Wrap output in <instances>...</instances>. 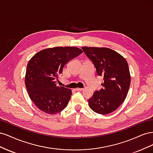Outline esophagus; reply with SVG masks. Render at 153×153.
I'll return each instance as SVG.
<instances>
[{"mask_svg":"<svg viewBox=\"0 0 153 153\" xmlns=\"http://www.w3.org/2000/svg\"><path fill=\"white\" fill-rule=\"evenodd\" d=\"M75 90L76 91H82L84 90V88H76V89H75Z\"/></svg>","mask_w":153,"mask_h":153,"instance_id":"34e87169","label":"esophagus"}]
</instances>
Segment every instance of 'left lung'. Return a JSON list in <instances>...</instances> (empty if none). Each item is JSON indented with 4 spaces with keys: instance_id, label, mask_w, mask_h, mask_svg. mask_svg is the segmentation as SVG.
<instances>
[{
    "instance_id": "obj_1",
    "label": "left lung",
    "mask_w": 153,
    "mask_h": 153,
    "mask_svg": "<svg viewBox=\"0 0 153 153\" xmlns=\"http://www.w3.org/2000/svg\"><path fill=\"white\" fill-rule=\"evenodd\" d=\"M82 49L103 77V88L94 92L88 100L90 108L100 114L112 113L126 99L130 85L131 76L128 64L121 55L108 48L87 47Z\"/></svg>"
}]
</instances>
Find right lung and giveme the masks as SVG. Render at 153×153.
Returning a JSON list of instances; mask_svg holds the SVG:
<instances>
[{"label": "right lung", "instance_id": "1", "mask_svg": "<svg viewBox=\"0 0 153 153\" xmlns=\"http://www.w3.org/2000/svg\"><path fill=\"white\" fill-rule=\"evenodd\" d=\"M83 51L77 47H54L39 51L27 64L25 83L30 100L40 110L57 114L65 108L72 91L57 86L64 66Z\"/></svg>", "mask_w": 153, "mask_h": 153}]
</instances>
